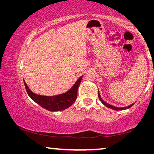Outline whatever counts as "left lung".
Instances as JSON below:
<instances>
[{"instance_id": "left-lung-1", "label": "left lung", "mask_w": 154, "mask_h": 154, "mask_svg": "<svg viewBox=\"0 0 154 154\" xmlns=\"http://www.w3.org/2000/svg\"><path fill=\"white\" fill-rule=\"evenodd\" d=\"M98 98H99V100L101 101V103H102L104 105H105V106L108 108H110L111 109H113V110H116V111H119V110H125V109H129L130 107H131V106L134 105V103L131 104V105H130L127 106H125V107H118V106H115L110 105V104L107 103L106 102H105V100H103L102 98H101V96L100 95V92H99V90H98Z\"/></svg>"}]
</instances>
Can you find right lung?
<instances>
[{"label":"right lung","mask_w":154,"mask_h":154,"mask_svg":"<svg viewBox=\"0 0 154 154\" xmlns=\"http://www.w3.org/2000/svg\"><path fill=\"white\" fill-rule=\"evenodd\" d=\"M83 75L78 79L75 84L67 92L54 96H43L32 92L24 80V85L28 96L41 107L50 111H60L71 106L76 100L77 90L82 79Z\"/></svg>","instance_id":"right-lung-1"}]
</instances>
